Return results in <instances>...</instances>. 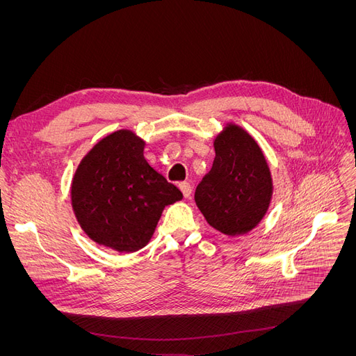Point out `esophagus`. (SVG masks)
Masks as SVG:
<instances>
[{
    "label": "esophagus",
    "mask_w": 356,
    "mask_h": 356,
    "mask_svg": "<svg viewBox=\"0 0 356 356\" xmlns=\"http://www.w3.org/2000/svg\"><path fill=\"white\" fill-rule=\"evenodd\" d=\"M178 187H179L182 195H184V197H190L191 196V186L188 184V182H179Z\"/></svg>",
    "instance_id": "1"
}]
</instances>
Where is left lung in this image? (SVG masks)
I'll list each match as a JSON object with an SVG mask.
<instances>
[{"label": "left lung", "instance_id": "obj_1", "mask_svg": "<svg viewBox=\"0 0 356 356\" xmlns=\"http://www.w3.org/2000/svg\"><path fill=\"white\" fill-rule=\"evenodd\" d=\"M213 148V165L196 188V204L215 230L245 234L263 220L270 204V169L255 139L236 124L225 126Z\"/></svg>", "mask_w": 356, "mask_h": 356}]
</instances>
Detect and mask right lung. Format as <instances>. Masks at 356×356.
I'll use <instances>...</instances> for the list:
<instances>
[{
    "instance_id": "right-lung-1",
    "label": "right lung",
    "mask_w": 356,
    "mask_h": 356,
    "mask_svg": "<svg viewBox=\"0 0 356 356\" xmlns=\"http://www.w3.org/2000/svg\"><path fill=\"white\" fill-rule=\"evenodd\" d=\"M145 143L132 131H117L96 144L75 170L71 202L84 233L118 252L144 248L161 211L182 193L148 165Z\"/></svg>"
}]
</instances>
